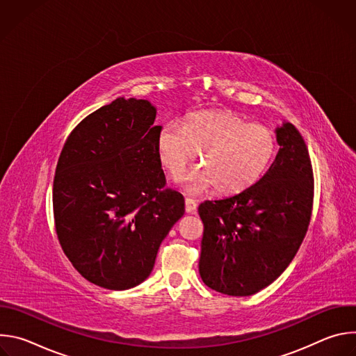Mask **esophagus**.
<instances>
[{
  "label": "esophagus",
  "instance_id": "1",
  "mask_svg": "<svg viewBox=\"0 0 356 356\" xmlns=\"http://www.w3.org/2000/svg\"><path fill=\"white\" fill-rule=\"evenodd\" d=\"M184 202H186V211H187V213H194V211H195V209H197L195 200H193V198H190V197H186Z\"/></svg>",
  "mask_w": 356,
  "mask_h": 356
}]
</instances>
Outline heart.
I'll return each instance as SVG.
<instances>
[{
  "label": "heart",
  "mask_w": 356,
  "mask_h": 356,
  "mask_svg": "<svg viewBox=\"0 0 356 356\" xmlns=\"http://www.w3.org/2000/svg\"><path fill=\"white\" fill-rule=\"evenodd\" d=\"M275 149L269 128L249 124L234 113H194L181 125H163L158 135L159 159L173 179L200 154L201 169L187 179V190L193 193L214 187L228 195L246 190L265 173Z\"/></svg>",
  "instance_id": "heart-1"
}]
</instances>
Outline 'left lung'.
<instances>
[{"label": "left lung", "mask_w": 356, "mask_h": 356, "mask_svg": "<svg viewBox=\"0 0 356 356\" xmlns=\"http://www.w3.org/2000/svg\"><path fill=\"white\" fill-rule=\"evenodd\" d=\"M276 136L280 149L259 181L198 206L204 225L198 270L218 293L250 296L265 289L286 270L307 234L314 200L309 149L290 122Z\"/></svg>", "instance_id": "8db88e82"}]
</instances>
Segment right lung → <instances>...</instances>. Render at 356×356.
Wrapping results in <instances>:
<instances>
[{
	"instance_id": "right-lung-1",
	"label": "right lung",
	"mask_w": 356,
	"mask_h": 356,
	"mask_svg": "<svg viewBox=\"0 0 356 356\" xmlns=\"http://www.w3.org/2000/svg\"><path fill=\"white\" fill-rule=\"evenodd\" d=\"M155 117L146 99L117 98L74 127L56 165L59 243L86 280L108 290L142 283L184 214V197L166 187Z\"/></svg>"
}]
</instances>
